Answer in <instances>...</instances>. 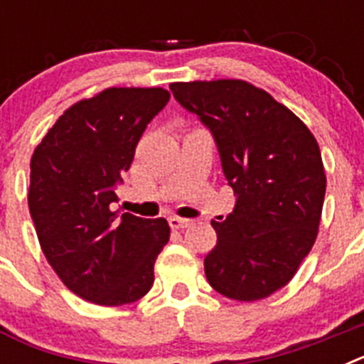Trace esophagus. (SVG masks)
Returning <instances> with one entry per match:
<instances>
[{"label":"esophagus","instance_id":"esophagus-1","mask_svg":"<svg viewBox=\"0 0 364 364\" xmlns=\"http://www.w3.org/2000/svg\"><path fill=\"white\" fill-rule=\"evenodd\" d=\"M167 222H169V226H171V230H180V228H188L189 226V218H180V217H169L167 218Z\"/></svg>","mask_w":364,"mask_h":364}]
</instances>
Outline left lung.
Here are the masks:
<instances>
[{"label": "left lung", "mask_w": 364, "mask_h": 364, "mask_svg": "<svg viewBox=\"0 0 364 364\" xmlns=\"http://www.w3.org/2000/svg\"><path fill=\"white\" fill-rule=\"evenodd\" d=\"M169 89L211 131L237 195L235 210L211 220L217 246L204 259L208 282L235 301L269 297L294 279L317 239L326 193L319 144L290 109L244 80Z\"/></svg>", "instance_id": "8db88e82"}]
</instances>
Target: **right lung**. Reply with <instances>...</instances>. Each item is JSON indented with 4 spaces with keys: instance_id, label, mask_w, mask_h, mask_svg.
<instances>
[{
    "instance_id": "obj_1",
    "label": "right lung",
    "mask_w": 364,
    "mask_h": 364,
    "mask_svg": "<svg viewBox=\"0 0 364 364\" xmlns=\"http://www.w3.org/2000/svg\"><path fill=\"white\" fill-rule=\"evenodd\" d=\"M169 102L162 87H111L67 109L31 159L28 210L38 240L73 294L100 306L142 299L169 240L166 218L112 211L147 124Z\"/></svg>"
}]
</instances>
